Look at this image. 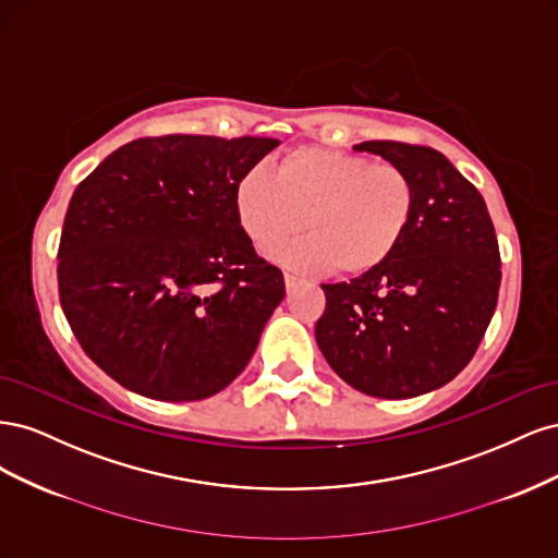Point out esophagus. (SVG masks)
<instances>
[{
	"instance_id": "34e87169",
	"label": "esophagus",
	"mask_w": 558,
	"mask_h": 558,
	"mask_svg": "<svg viewBox=\"0 0 558 558\" xmlns=\"http://www.w3.org/2000/svg\"><path fill=\"white\" fill-rule=\"evenodd\" d=\"M300 281H302L300 277H295V275H291V272H283V283H286V291H293Z\"/></svg>"
}]
</instances>
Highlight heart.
I'll list each match as a JSON object with an SVG mask.
<instances>
[{"mask_svg":"<svg viewBox=\"0 0 558 558\" xmlns=\"http://www.w3.org/2000/svg\"><path fill=\"white\" fill-rule=\"evenodd\" d=\"M234 211L258 251L310 230L272 256L289 267L342 277L373 272L400 246L416 211V183L391 160L324 146H295L272 162V174L251 167L234 183Z\"/></svg>","mask_w":558,"mask_h":558,"instance_id":"heart-1","label":"heart"}]
</instances>
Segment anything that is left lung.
Here are the masks:
<instances>
[{
  "label": "left lung",
  "mask_w": 558,
  "mask_h": 558,
  "mask_svg": "<svg viewBox=\"0 0 558 558\" xmlns=\"http://www.w3.org/2000/svg\"><path fill=\"white\" fill-rule=\"evenodd\" d=\"M416 183L400 246L373 272L320 283L316 342L349 386L375 398H414L451 381L475 356L498 302L500 251L486 202L430 146L363 142Z\"/></svg>",
  "instance_id": "8db88e82"
}]
</instances>
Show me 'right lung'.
Returning <instances> with one entry per match:
<instances>
[{
	"label": "right lung",
	"instance_id": "add662e5",
	"mask_svg": "<svg viewBox=\"0 0 558 558\" xmlns=\"http://www.w3.org/2000/svg\"><path fill=\"white\" fill-rule=\"evenodd\" d=\"M269 137L134 140L78 183L58 248L62 312L90 361L130 391L189 402L238 377L283 300L234 211Z\"/></svg>",
	"mask_w": 558,
	"mask_h": 558
}]
</instances>
